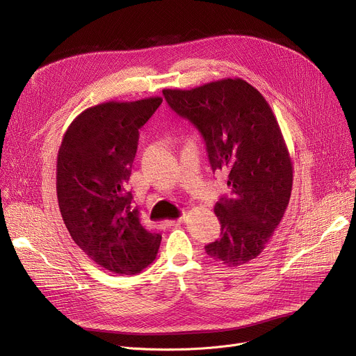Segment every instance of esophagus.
Listing matches in <instances>:
<instances>
[{"mask_svg":"<svg viewBox=\"0 0 356 356\" xmlns=\"http://www.w3.org/2000/svg\"><path fill=\"white\" fill-rule=\"evenodd\" d=\"M183 222H184V216H181V218L176 219V220H165V222H164V226H165V227H177V226L181 225Z\"/></svg>","mask_w":356,"mask_h":356,"instance_id":"obj_1","label":"esophagus"}]
</instances>
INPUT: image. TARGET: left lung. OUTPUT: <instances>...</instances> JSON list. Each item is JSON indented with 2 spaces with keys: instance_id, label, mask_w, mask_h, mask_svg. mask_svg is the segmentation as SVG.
<instances>
[{
  "instance_id": "obj_1",
  "label": "left lung",
  "mask_w": 356,
  "mask_h": 356,
  "mask_svg": "<svg viewBox=\"0 0 356 356\" xmlns=\"http://www.w3.org/2000/svg\"><path fill=\"white\" fill-rule=\"evenodd\" d=\"M163 94L170 108L200 131L213 172L229 170L232 196L215 204L220 238L204 250L227 266L248 264L265 249L292 192V160L272 108L242 79L165 88Z\"/></svg>"
}]
</instances>
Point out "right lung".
Returning <instances> with one entry per match:
<instances>
[{"label": "right lung", "instance_id": "obj_1", "mask_svg": "<svg viewBox=\"0 0 356 356\" xmlns=\"http://www.w3.org/2000/svg\"><path fill=\"white\" fill-rule=\"evenodd\" d=\"M161 97L107 102L79 114L57 156V199L76 245L113 273L136 275L157 256L161 234L147 230L126 191L138 129Z\"/></svg>", "mask_w": 356, "mask_h": 356}]
</instances>
